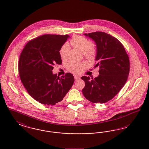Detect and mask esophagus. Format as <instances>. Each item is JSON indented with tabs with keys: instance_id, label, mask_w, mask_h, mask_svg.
I'll return each instance as SVG.
<instances>
[{
	"instance_id": "1",
	"label": "esophagus",
	"mask_w": 149,
	"mask_h": 149,
	"mask_svg": "<svg viewBox=\"0 0 149 149\" xmlns=\"http://www.w3.org/2000/svg\"><path fill=\"white\" fill-rule=\"evenodd\" d=\"M74 78H75V80H79L80 79V77H79V76H77V75H75L74 76Z\"/></svg>"
}]
</instances>
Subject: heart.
I'll list each match as a JSON object with an SVG mask.
<instances>
[{"label":"heart","mask_w":149,"mask_h":149,"mask_svg":"<svg viewBox=\"0 0 149 149\" xmlns=\"http://www.w3.org/2000/svg\"><path fill=\"white\" fill-rule=\"evenodd\" d=\"M70 44L74 47H76L84 54L86 58H91L95 55V50L93 48V44L89 40L81 36H75L71 41ZM70 50L69 45L65 43L60 47L59 51L60 56L62 58H66ZM82 65L74 62H70L68 65V68L70 71L74 73H78L81 70Z\"/></svg>","instance_id":"1"}]
</instances>
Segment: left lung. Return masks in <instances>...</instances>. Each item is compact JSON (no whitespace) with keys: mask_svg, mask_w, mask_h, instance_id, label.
<instances>
[{"mask_svg":"<svg viewBox=\"0 0 149 149\" xmlns=\"http://www.w3.org/2000/svg\"><path fill=\"white\" fill-rule=\"evenodd\" d=\"M97 47L95 60L99 75L94 79L84 76L82 90L86 99L92 103H104L111 100L125 84L130 72V60L123 45L117 38L103 32L84 33Z\"/></svg>","mask_w":149,"mask_h":149,"instance_id":"1","label":"left lung"}]
</instances>
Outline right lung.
<instances>
[{"instance_id":"1","label":"right lung","mask_w":149,"mask_h":149,"mask_svg":"<svg viewBox=\"0 0 149 149\" xmlns=\"http://www.w3.org/2000/svg\"><path fill=\"white\" fill-rule=\"evenodd\" d=\"M69 36L44 35L27 43L19 57L18 69L22 84L29 94L42 104L54 106L61 101L74 82L68 72L60 78L53 66L61 64L60 47Z\"/></svg>"}]
</instances>
